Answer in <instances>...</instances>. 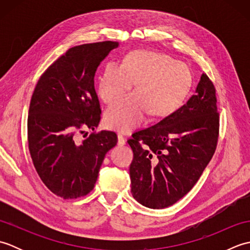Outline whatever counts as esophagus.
<instances>
[{
    "mask_svg": "<svg viewBox=\"0 0 250 250\" xmlns=\"http://www.w3.org/2000/svg\"><path fill=\"white\" fill-rule=\"evenodd\" d=\"M125 144V137L122 136V135H120V134H118V145H119V146H124Z\"/></svg>",
    "mask_w": 250,
    "mask_h": 250,
    "instance_id": "34e87169",
    "label": "esophagus"
}]
</instances>
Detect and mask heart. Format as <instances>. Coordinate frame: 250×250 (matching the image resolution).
<instances>
[{
  "label": "heart",
  "mask_w": 250,
  "mask_h": 250,
  "mask_svg": "<svg viewBox=\"0 0 250 250\" xmlns=\"http://www.w3.org/2000/svg\"><path fill=\"white\" fill-rule=\"evenodd\" d=\"M135 93L122 99L105 114L107 128L130 132L149 113L152 117L173 114L191 87L188 66L167 55L152 51H133L121 64L109 62L97 78L95 90L105 104L111 105L133 87Z\"/></svg>",
  "instance_id": "obj_1"
}]
</instances>
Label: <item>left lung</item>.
Returning <instances> with one entry per match:
<instances>
[{"label":"left lung","instance_id":"obj_1","mask_svg":"<svg viewBox=\"0 0 250 250\" xmlns=\"http://www.w3.org/2000/svg\"><path fill=\"white\" fill-rule=\"evenodd\" d=\"M219 113L216 89L203 74L195 94L173 114L128 140L133 198L153 209L176 203L193 188L216 151Z\"/></svg>","mask_w":250,"mask_h":250}]
</instances>
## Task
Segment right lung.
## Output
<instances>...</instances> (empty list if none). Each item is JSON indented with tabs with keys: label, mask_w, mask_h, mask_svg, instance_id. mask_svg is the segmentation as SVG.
Instances as JSON below:
<instances>
[{
	"label": "right lung",
	"mask_w": 250,
	"mask_h": 250,
	"mask_svg": "<svg viewBox=\"0 0 250 250\" xmlns=\"http://www.w3.org/2000/svg\"><path fill=\"white\" fill-rule=\"evenodd\" d=\"M116 47L118 42L113 41L72 47L42 74L32 94V162L46 187L64 200L82 198L93 189L105 153L117 144L115 132L94 131L101 120L94 75ZM87 128L94 131L88 138Z\"/></svg>",
	"instance_id": "add662e5"
}]
</instances>
